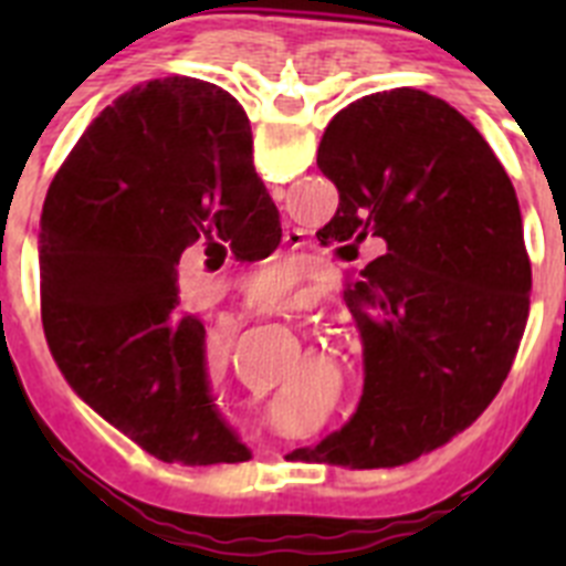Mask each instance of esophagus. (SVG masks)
<instances>
[{
  "mask_svg": "<svg viewBox=\"0 0 566 566\" xmlns=\"http://www.w3.org/2000/svg\"><path fill=\"white\" fill-rule=\"evenodd\" d=\"M286 240H289V238H286Z\"/></svg>",
  "mask_w": 566,
  "mask_h": 566,
  "instance_id": "1",
  "label": "esophagus"
}]
</instances>
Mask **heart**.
I'll return each instance as SVG.
<instances>
[{"mask_svg":"<svg viewBox=\"0 0 566 566\" xmlns=\"http://www.w3.org/2000/svg\"><path fill=\"white\" fill-rule=\"evenodd\" d=\"M292 283L294 272L286 260H272L266 266H260L258 272H252V277L247 280V294L249 300H252V306L263 308L277 303V300L292 289ZM207 371L212 374V377H218V374L223 371V352H209Z\"/></svg>","mask_w":566,"mask_h":566,"instance_id":"heart-1","label":"heart"}]
</instances>
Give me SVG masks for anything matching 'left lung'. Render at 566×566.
I'll use <instances>...</instances> for the list:
<instances>
[{
  "label": "left lung",
  "instance_id": "left-lung-1",
  "mask_svg": "<svg viewBox=\"0 0 566 566\" xmlns=\"http://www.w3.org/2000/svg\"><path fill=\"white\" fill-rule=\"evenodd\" d=\"M317 167L339 192L323 247L357 260L345 289L363 337V399L319 462L397 468L451 442L507 377L530 312L516 189L473 124L413 87L357 98L328 122Z\"/></svg>",
  "mask_w": 566,
  "mask_h": 566
}]
</instances>
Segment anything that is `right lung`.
I'll list each match as a JSON object with an SVG mask.
<instances>
[{"instance_id": "1", "label": "right lung", "mask_w": 566, "mask_h": 566, "mask_svg": "<svg viewBox=\"0 0 566 566\" xmlns=\"http://www.w3.org/2000/svg\"><path fill=\"white\" fill-rule=\"evenodd\" d=\"M277 243L243 107L201 78L135 84L84 129L44 198L42 326L59 371L161 462H247L209 399L207 328L178 306V260H252Z\"/></svg>"}]
</instances>
